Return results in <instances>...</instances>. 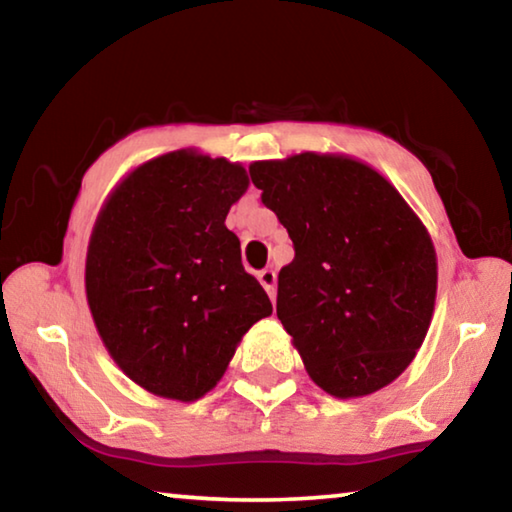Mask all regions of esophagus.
<instances>
[{"instance_id": "esophagus-1", "label": "esophagus", "mask_w": 512, "mask_h": 512, "mask_svg": "<svg viewBox=\"0 0 512 512\" xmlns=\"http://www.w3.org/2000/svg\"><path fill=\"white\" fill-rule=\"evenodd\" d=\"M259 282H262V287L266 289L268 298L275 300V271H271V268H264V271H259Z\"/></svg>"}]
</instances>
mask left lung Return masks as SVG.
I'll return each mask as SVG.
<instances>
[{
  "mask_svg": "<svg viewBox=\"0 0 512 512\" xmlns=\"http://www.w3.org/2000/svg\"><path fill=\"white\" fill-rule=\"evenodd\" d=\"M248 171L296 250L277 275V318L309 377L341 400L388 386L431 323L438 264L427 228L348 155L300 153Z\"/></svg>",
  "mask_w": 512,
  "mask_h": 512,
  "instance_id": "left-lung-1",
  "label": "left lung"
}]
</instances>
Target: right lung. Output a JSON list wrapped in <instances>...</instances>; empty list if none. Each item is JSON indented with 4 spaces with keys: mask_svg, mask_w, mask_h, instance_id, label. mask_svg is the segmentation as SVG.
I'll use <instances>...</instances> for the list:
<instances>
[{
    "mask_svg": "<svg viewBox=\"0 0 512 512\" xmlns=\"http://www.w3.org/2000/svg\"><path fill=\"white\" fill-rule=\"evenodd\" d=\"M246 189L241 164L183 149L140 164L101 207L85 293L110 357L144 391L198 400L223 377L241 336L271 316L225 228Z\"/></svg>",
    "mask_w": 512,
    "mask_h": 512,
    "instance_id": "1",
    "label": "right lung"
}]
</instances>
